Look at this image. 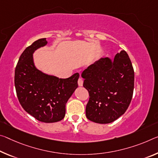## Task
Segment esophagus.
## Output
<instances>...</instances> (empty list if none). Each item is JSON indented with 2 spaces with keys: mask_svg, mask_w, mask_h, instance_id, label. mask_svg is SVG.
<instances>
[{
  "mask_svg": "<svg viewBox=\"0 0 158 158\" xmlns=\"http://www.w3.org/2000/svg\"><path fill=\"white\" fill-rule=\"evenodd\" d=\"M83 83H84L83 79H82L81 78H79V79H78V85H79V86H83Z\"/></svg>",
  "mask_w": 158,
  "mask_h": 158,
  "instance_id": "34e87169",
  "label": "esophagus"
}]
</instances>
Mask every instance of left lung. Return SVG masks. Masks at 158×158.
<instances>
[{"mask_svg":"<svg viewBox=\"0 0 158 158\" xmlns=\"http://www.w3.org/2000/svg\"><path fill=\"white\" fill-rule=\"evenodd\" d=\"M83 86L89 94L86 117L99 124H108L122 116L133 96L134 71L125 51L114 60L101 58L82 72Z\"/></svg>","mask_w":158,"mask_h":158,"instance_id":"1","label":"left lung"}]
</instances>
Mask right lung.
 Listing matches in <instances>:
<instances>
[{"mask_svg": "<svg viewBox=\"0 0 158 158\" xmlns=\"http://www.w3.org/2000/svg\"><path fill=\"white\" fill-rule=\"evenodd\" d=\"M47 43L46 38L40 39L22 52L15 71V86L25 111L40 122L52 123L64 118L67 102L78 87L79 74L59 79L36 69L34 52Z\"/></svg>", "mask_w": 158, "mask_h": 158, "instance_id": "obj_1", "label": "right lung"}]
</instances>
